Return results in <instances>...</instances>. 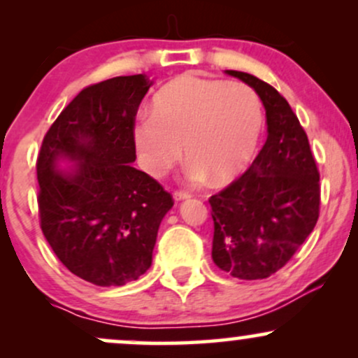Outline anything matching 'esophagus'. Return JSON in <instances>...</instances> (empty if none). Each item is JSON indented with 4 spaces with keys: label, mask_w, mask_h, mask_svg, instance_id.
<instances>
[{
    "label": "esophagus",
    "mask_w": 358,
    "mask_h": 358,
    "mask_svg": "<svg viewBox=\"0 0 358 358\" xmlns=\"http://www.w3.org/2000/svg\"><path fill=\"white\" fill-rule=\"evenodd\" d=\"M188 196H190V193H188V192H182V190H175L173 192V199L176 200V202L188 199Z\"/></svg>",
    "instance_id": "1"
}]
</instances>
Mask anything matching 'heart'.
<instances>
[{
    "label": "heart",
    "instance_id": "obj_1",
    "mask_svg": "<svg viewBox=\"0 0 358 358\" xmlns=\"http://www.w3.org/2000/svg\"><path fill=\"white\" fill-rule=\"evenodd\" d=\"M261 129V102L248 85L185 76L156 94L151 116L134 126V143L150 175L168 173L183 146L188 178L225 183L250 162Z\"/></svg>",
    "mask_w": 358,
    "mask_h": 358
}]
</instances>
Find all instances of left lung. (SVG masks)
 <instances>
[{
  "label": "left lung",
  "instance_id": "left-lung-1",
  "mask_svg": "<svg viewBox=\"0 0 358 358\" xmlns=\"http://www.w3.org/2000/svg\"><path fill=\"white\" fill-rule=\"evenodd\" d=\"M250 85L266 109L268 139L248 170L208 199L212 259L239 279H264L294 256L320 217V171L296 114L268 82L225 71Z\"/></svg>",
  "mask_w": 358,
  "mask_h": 358
}]
</instances>
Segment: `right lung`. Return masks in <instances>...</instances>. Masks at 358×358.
<instances>
[{
	"instance_id": "obj_1",
	"label": "right lung",
	"mask_w": 358,
	"mask_h": 358,
	"mask_svg": "<svg viewBox=\"0 0 358 358\" xmlns=\"http://www.w3.org/2000/svg\"><path fill=\"white\" fill-rule=\"evenodd\" d=\"M151 82L145 73L87 85L45 134L38 158L40 227L72 274L122 286L151 266L159 224L173 196L131 163L134 121ZM62 157L77 161L59 172Z\"/></svg>"
}]
</instances>
